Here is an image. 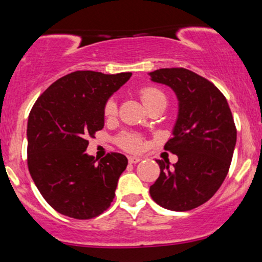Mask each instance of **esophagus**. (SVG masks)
Wrapping results in <instances>:
<instances>
[{
	"label": "esophagus",
	"instance_id": "34e87169",
	"mask_svg": "<svg viewBox=\"0 0 262 262\" xmlns=\"http://www.w3.org/2000/svg\"><path fill=\"white\" fill-rule=\"evenodd\" d=\"M128 161H129V164H137V162L141 161V159L137 158V156H130V158L128 159Z\"/></svg>",
	"mask_w": 262,
	"mask_h": 262
}]
</instances>
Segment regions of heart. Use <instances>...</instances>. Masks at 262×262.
<instances>
[{
  "instance_id": "b5f03b06",
  "label": "heart",
  "mask_w": 262,
  "mask_h": 262,
  "mask_svg": "<svg viewBox=\"0 0 262 262\" xmlns=\"http://www.w3.org/2000/svg\"><path fill=\"white\" fill-rule=\"evenodd\" d=\"M139 96L149 110L152 107L158 106V104H166V96L161 91L160 89L155 86H144L139 90ZM117 111H118V104L114 97L108 98L103 106V116L107 119L116 117ZM117 143L122 149L127 150V151H139L143 149L144 140L140 135L132 133V132H124L117 138Z\"/></svg>"
}]
</instances>
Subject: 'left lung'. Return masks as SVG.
<instances>
[{
  "label": "left lung",
  "mask_w": 262,
  "mask_h": 262,
  "mask_svg": "<svg viewBox=\"0 0 262 262\" xmlns=\"http://www.w3.org/2000/svg\"><path fill=\"white\" fill-rule=\"evenodd\" d=\"M155 82L170 86L179 98L173 137L164 149L179 161L156 160L160 176L150 196L170 210H191L218 191L229 171L236 143V128L227 98L214 83L183 68L150 73Z\"/></svg>",
  "instance_id": "left-lung-1"
}]
</instances>
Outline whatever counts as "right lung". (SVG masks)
Wrapping results in <instances>:
<instances>
[{
    "mask_svg": "<svg viewBox=\"0 0 262 262\" xmlns=\"http://www.w3.org/2000/svg\"><path fill=\"white\" fill-rule=\"evenodd\" d=\"M132 73L75 71L60 77L35 101L27 125V162L35 186L56 212L91 219L112 203L128 159L86 154L87 138L104 124L103 106Z\"/></svg>",
    "mask_w": 262,
    "mask_h": 262,
    "instance_id": "add662e5",
    "label": "right lung"
}]
</instances>
